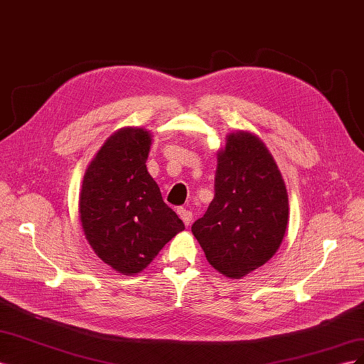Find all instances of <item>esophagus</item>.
I'll return each mask as SVG.
<instances>
[{
    "mask_svg": "<svg viewBox=\"0 0 364 364\" xmlns=\"http://www.w3.org/2000/svg\"><path fill=\"white\" fill-rule=\"evenodd\" d=\"M178 214L182 218V222L185 223V226H190V223L193 222V213L188 211L186 208H178Z\"/></svg>",
    "mask_w": 364,
    "mask_h": 364,
    "instance_id": "esophagus-1",
    "label": "esophagus"
}]
</instances>
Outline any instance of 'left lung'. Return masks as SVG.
Masks as SVG:
<instances>
[{
	"label": "left lung",
	"instance_id": "obj_1",
	"mask_svg": "<svg viewBox=\"0 0 364 364\" xmlns=\"http://www.w3.org/2000/svg\"><path fill=\"white\" fill-rule=\"evenodd\" d=\"M214 199L191 226L211 266L240 279L279 249L289 223V196L266 144L250 132L226 136L217 155Z\"/></svg>",
	"mask_w": 364,
	"mask_h": 364
}]
</instances>
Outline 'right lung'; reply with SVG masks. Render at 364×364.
<instances>
[{
    "instance_id": "1",
    "label": "right lung",
    "mask_w": 364,
    "mask_h": 364,
    "mask_svg": "<svg viewBox=\"0 0 364 364\" xmlns=\"http://www.w3.org/2000/svg\"><path fill=\"white\" fill-rule=\"evenodd\" d=\"M150 146L149 130L119 129L97 151L82 182L79 213L87 243L123 274L144 270L185 229L147 171Z\"/></svg>"
}]
</instances>
